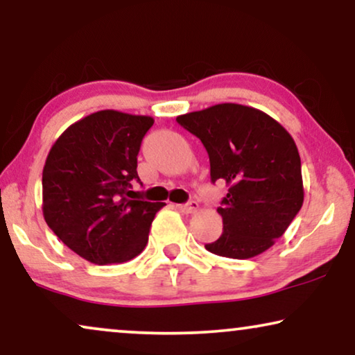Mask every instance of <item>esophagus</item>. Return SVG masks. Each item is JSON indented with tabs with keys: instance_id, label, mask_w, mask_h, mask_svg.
I'll return each instance as SVG.
<instances>
[{
	"instance_id": "34e87169",
	"label": "esophagus",
	"mask_w": 355,
	"mask_h": 355,
	"mask_svg": "<svg viewBox=\"0 0 355 355\" xmlns=\"http://www.w3.org/2000/svg\"><path fill=\"white\" fill-rule=\"evenodd\" d=\"M179 210H181L182 213H187V215H191V213H196L198 210V202L192 200L186 203V205H179Z\"/></svg>"
}]
</instances>
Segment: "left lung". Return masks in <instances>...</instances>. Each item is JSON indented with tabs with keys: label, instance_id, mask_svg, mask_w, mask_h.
Listing matches in <instances>:
<instances>
[{
	"label": "left lung",
	"instance_id": "left-lung-1",
	"mask_svg": "<svg viewBox=\"0 0 355 355\" xmlns=\"http://www.w3.org/2000/svg\"><path fill=\"white\" fill-rule=\"evenodd\" d=\"M176 121L202 140L210 157V176L227 189L223 234L205 244L211 254L252 259L284 234L304 203L300 157L294 139L263 111L220 103L178 116Z\"/></svg>",
	"mask_w": 355,
	"mask_h": 355
}]
</instances>
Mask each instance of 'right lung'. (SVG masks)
Masks as SVG:
<instances>
[{"instance_id": "add662e5", "label": "right lung", "mask_w": 355, "mask_h": 355, "mask_svg": "<svg viewBox=\"0 0 355 355\" xmlns=\"http://www.w3.org/2000/svg\"><path fill=\"white\" fill-rule=\"evenodd\" d=\"M152 116L101 110L71 124L48 153L42 174L43 218L82 259L124 263L145 249L163 202L132 200L137 155Z\"/></svg>"}]
</instances>
